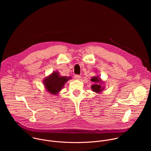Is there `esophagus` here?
I'll use <instances>...</instances> for the list:
<instances>
[{"label": "esophagus", "instance_id": "esophagus-1", "mask_svg": "<svg viewBox=\"0 0 151 151\" xmlns=\"http://www.w3.org/2000/svg\"><path fill=\"white\" fill-rule=\"evenodd\" d=\"M74 77H75V79H77V80H79V79H81V76L79 75H76Z\"/></svg>", "mask_w": 151, "mask_h": 151}]
</instances>
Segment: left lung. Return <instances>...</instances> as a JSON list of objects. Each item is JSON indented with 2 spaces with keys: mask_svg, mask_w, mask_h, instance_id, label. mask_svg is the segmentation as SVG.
<instances>
[{
  "mask_svg": "<svg viewBox=\"0 0 151 151\" xmlns=\"http://www.w3.org/2000/svg\"><path fill=\"white\" fill-rule=\"evenodd\" d=\"M91 81L94 83L91 86L92 91L96 93H100L104 90V86H103V83H104V82L99 76L92 77Z\"/></svg>",
  "mask_w": 151,
  "mask_h": 151,
  "instance_id": "1",
  "label": "left lung"
}]
</instances>
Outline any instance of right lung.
Returning a JSON list of instances; mask_svg holds the SVG:
<instances>
[{
	"label": "right lung",
	"instance_id": "add662e5",
	"mask_svg": "<svg viewBox=\"0 0 151 151\" xmlns=\"http://www.w3.org/2000/svg\"><path fill=\"white\" fill-rule=\"evenodd\" d=\"M71 77L60 76L58 72H54L45 78L44 85L47 91L51 94H57L63 88L64 84Z\"/></svg>",
	"mask_w": 151,
	"mask_h": 151
}]
</instances>
